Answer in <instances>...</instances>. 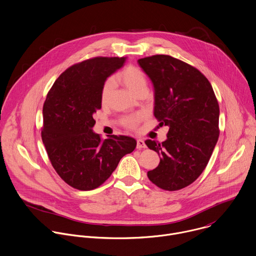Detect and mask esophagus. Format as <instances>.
I'll return each mask as SVG.
<instances>
[{"label":"esophagus","instance_id":"1","mask_svg":"<svg viewBox=\"0 0 256 256\" xmlns=\"http://www.w3.org/2000/svg\"><path fill=\"white\" fill-rule=\"evenodd\" d=\"M146 144L144 142V140L142 139H138L137 140V149H141V148H145Z\"/></svg>","mask_w":256,"mask_h":256}]
</instances>
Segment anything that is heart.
Listing matches in <instances>:
<instances>
[{"label":"heart","mask_w":256,"mask_h":256,"mask_svg":"<svg viewBox=\"0 0 256 256\" xmlns=\"http://www.w3.org/2000/svg\"><path fill=\"white\" fill-rule=\"evenodd\" d=\"M116 81L123 84L133 95L138 92L147 90V78L145 73L138 67L127 66L121 70L116 76ZM114 89V82L112 79H108L102 86L101 90V103L103 105L107 104L110 98V95ZM141 119L140 115L129 116L124 119V124L131 128L135 129Z\"/></svg>","instance_id":"obj_1"}]
</instances>
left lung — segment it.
Returning a JSON list of instances; mask_svg holds the SVG:
<instances>
[{"instance_id": "8db88e82", "label": "left lung", "mask_w": 256, "mask_h": 256, "mask_svg": "<svg viewBox=\"0 0 256 256\" xmlns=\"http://www.w3.org/2000/svg\"><path fill=\"white\" fill-rule=\"evenodd\" d=\"M154 87V116L169 128L162 143L146 140L160 155L147 172L152 183L175 191L194 182L205 169L219 136V105L207 78L191 65L168 55L138 60Z\"/></svg>"}]
</instances>
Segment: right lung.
Returning a JSON list of instances; mask_svg holds the SVG:
<instances>
[{"label": "right lung", "instance_id": "1", "mask_svg": "<svg viewBox=\"0 0 256 256\" xmlns=\"http://www.w3.org/2000/svg\"><path fill=\"white\" fill-rule=\"evenodd\" d=\"M125 61V57H96L75 64L59 76L47 94L42 140L56 172L78 190L99 187L121 158L136 147L132 137L111 135L102 140L93 132L102 86Z\"/></svg>", "mask_w": 256, "mask_h": 256}]
</instances>
